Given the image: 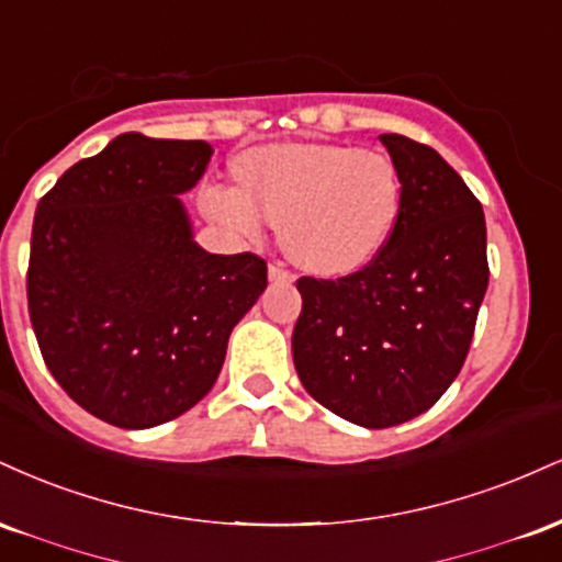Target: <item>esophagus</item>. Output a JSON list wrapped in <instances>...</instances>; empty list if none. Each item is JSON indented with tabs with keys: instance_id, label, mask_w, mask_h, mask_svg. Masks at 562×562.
<instances>
[{
	"instance_id": "obj_1",
	"label": "esophagus",
	"mask_w": 562,
	"mask_h": 562,
	"mask_svg": "<svg viewBox=\"0 0 562 562\" xmlns=\"http://www.w3.org/2000/svg\"><path fill=\"white\" fill-rule=\"evenodd\" d=\"M269 280L272 282H293V272H288L282 263H269Z\"/></svg>"
}]
</instances>
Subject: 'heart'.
I'll list each match as a JSON object with an SVG mask.
<instances>
[{
  "mask_svg": "<svg viewBox=\"0 0 562 562\" xmlns=\"http://www.w3.org/2000/svg\"><path fill=\"white\" fill-rule=\"evenodd\" d=\"M240 190L211 187L203 203L237 235H256L261 216L314 274H348L383 248L402 211V177L389 156L351 145H274L235 166Z\"/></svg>",
  "mask_w": 562,
  "mask_h": 562,
  "instance_id": "1",
  "label": "heart"
}]
</instances>
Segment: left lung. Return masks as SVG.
<instances>
[{
    "label": "left lung",
    "mask_w": 562,
    "mask_h": 562,
    "mask_svg": "<svg viewBox=\"0 0 562 562\" xmlns=\"http://www.w3.org/2000/svg\"><path fill=\"white\" fill-rule=\"evenodd\" d=\"M402 211L375 259L338 280L301 277L293 362L303 389L362 428L430 409L465 364L488 285L479 198L434 147L380 134Z\"/></svg>",
    "instance_id": "8db88e82"
}]
</instances>
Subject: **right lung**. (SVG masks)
I'll return each mask as SVG.
<instances>
[{
	"label": "right lung",
	"instance_id": "right-lung-1",
	"mask_svg": "<svg viewBox=\"0 0 562 562\" xmlns=\"http://www.w3.org/2000/svg\"><path fill=\"white\" fill-rule=\"evenodd\" d=\"M211 153L203 139L121 134L36 205L25 290L44 364L115 428L192 409L267 288L261 256H216L192 240L177 195L198 184Z\"/></svg>",
	"mask_w": 562,
	"mask_h": 562
}]
</instances>
